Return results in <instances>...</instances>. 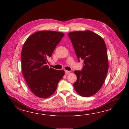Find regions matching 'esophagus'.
Here are the masks:
<instances>
[{
	"label": "esophagus",
	"mask_w": 129,
	"mask_h": 129,
	"mask_svg": "<svg viewBox=\"0 0 129 129\" xmlns=\"http://www.w3.org/2000/svg\"><path fill=\"white\" fill-rule=\"evenodd\" d=\"M70 73V71H68V70H65V73L66 74H69Z\"/></svg>",
	"instance_id": "1"
}]
</instances>
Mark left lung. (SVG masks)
<instances>
[{
  "label": "left lung",
  "instance_id": "1",
  "mask_svg": "<svg viewBox=\"0 0 129 129\" xmlns=\"http://www.w3.org/2000/svg\"><path fill=\"white\" fill-rule=\"evenodd\" d=\"M78 61L84 60L81 71L75 70L77 81L73 84L79 95L89 97L103 86L108 70L107 49L101 36L91 31L68 34Z\"/></svg>",
  "mask_w": 129,
  "mask_h": 129
}]
</instances>
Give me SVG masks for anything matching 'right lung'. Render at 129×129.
Wrapping results in <instances>:
<instances>
[{
	"instance_id": "1",
	"label": "right lung",
	"mask_w": 129,
	"mask_h": 129,
	"mask_svg": "<svg viewBox=\"0 0 129 129\" xmlns=\"http://www.w3.org/2000/svg\"><path fill=\"white\" fill-rule=\"evenodd\" d=\"M62 33L42 31L30 35L23 44L21 66L24 78L31 92L46 98L56 90L64 75L63 70H56L47 65L48 58L64 36Z\"/></svg>"
}]
</instances>
